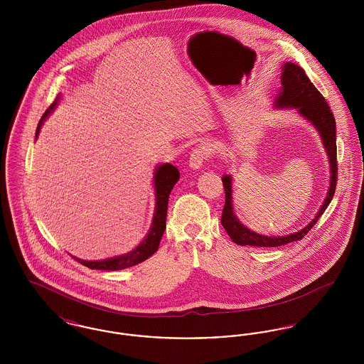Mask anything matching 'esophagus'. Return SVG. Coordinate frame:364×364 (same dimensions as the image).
Returning a JSON list of instances; mask_svg holds the SVG:
<instances>
[{
  "mask_svg": "<svg viewBox=\"0 0 364 364\" xmlns=\"http://www.w3.org/2000/svg\"><path fill=\"white\" fill-rule=\"evenodd\" d=\"M208 150L205 147H196L193 149V151L191 153L190 166L191 169H200L205 159L208 158Z\"/></svg>",
  "mask_w": 364,
  "mask_h": 364,
  "instance_id": "34e87169",
  "label": "esophagus"
}]
</instances>
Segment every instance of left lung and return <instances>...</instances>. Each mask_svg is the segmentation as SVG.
<instances>
[{
  "label": "left lung",
  "instance_id": "1",
  "mask_svg": "<svg viewBox=\"0 0 364 364\" xmlns=\"http://www.w3.org/2000/svg\"><path fill=\"white\" fill-rule=\"evenodd\" d=\"M274 107L285 109L294 107L297 113L315 127L319 132L326 154L329 156L330 184L326 198L316 213L315 218L307 226L285 236H264L259 235L247 226L242 225L233 211L232 203V177L225 174L223 184L225 190V206L223 208L221 224L225 228L229 237L239 245L252 247H279L288 242L301 240L315 225L319 217L329 206L337 184V146H336V120L330 110L329 105L322 94L314 86L301 67L294 63H285L281 73V88L274 101Z\"/></svg>",
  "mask_w": 364,
  "mask_h": 364
}]
</instances>
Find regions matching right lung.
<instances>
[{
	"label": "right lung",
	"instance_id": "1",
	"mask_svg": "<svg viewBox=\"0 0 364 364\" xmlns=\"http://www.w3.org/2000/svg\"><path fill=\"white\" fill-rule=\"evenodd\" d=\"M58 100H60V97L55 100V102H53L52 106L42 116L41 122L36 127L35 138L38 136L43 122L54 110ZM153 178H154V187H156V211H154V217H153V224L150 226V230H149L147 236L143 239V242H140L138 247L134 248L132 251L119 255V257L109 258V259L83 260L73 257L75 259L90 269L114 272V270H122V269L135 266L140 262L150 258L156 252L159 242L162 239V235L165 232V228H166V213H168L169 195H171V191L173 190L174 184L180 178V172L177 171L176 166L171 164H162V165L156 166Z\"/></svg>",
	"mask_w": 364,
	"mask_h": 364
}]
</instances>
